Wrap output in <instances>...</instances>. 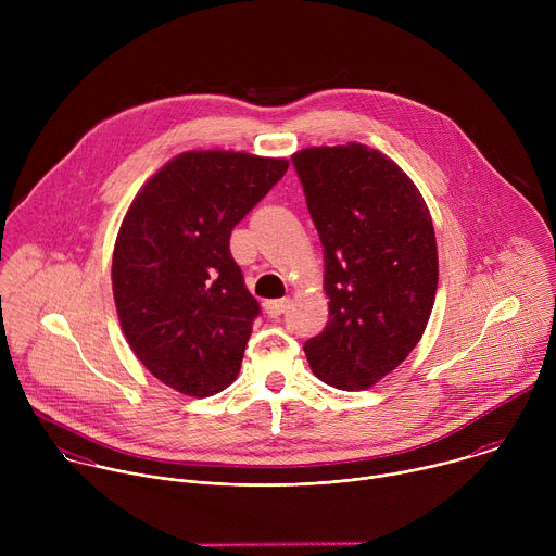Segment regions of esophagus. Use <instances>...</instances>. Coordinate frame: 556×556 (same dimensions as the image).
<instances>
[{"label": "esophagus", "instance_id": "obj_1", "mask_svg": "<svg viewBox=\"0 0 556 556\" xmlns=\"http://www.w3.org/2000/svg\"><path fill=\"white\" fill-rule=\"evenodd\" d=\"M290 301L288 299H277V301H266L264 312L270 316V319H279V316L288 309Z\"/></svg>", "mask_w": 556, "mask_h": 556}]
</instances>
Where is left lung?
Wrapping results in <instances>:
<instances>
[{"instance_id": "8db88e82", "label": "left lung", "mask_w": 556, "mask_h": 556, "mask_svg": "<svg viewBox=\"0 0 556 556\" xmlns=\"http://www.w3.org/2000/svg\"><path fill=\"white\" fill-rule=\"evenodd\" d=\"M326 260V330L303 345L316 378L361 391L422 339L438 290L431 213L391 157L361 142L292 153Z\"/></svg>"}]
</instances>
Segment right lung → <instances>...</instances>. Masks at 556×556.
<instances>
[{"mask_svg": "<svg viewBox=\"0 0 556 556\" xmlns=\"http://www.w3.org/2000/svg\"><path fill=\"white\" fill-rule=\"evenodd\" d=\"M288 165L244 151H185L127 208L112 257L118 321L167 387L206 399L240 374L260 303L230 257V230Z\"/></svg>", "mask_w": 556, "mask_h": 556, "instance_id": "1", "label": "right lung"}]
</instances>
